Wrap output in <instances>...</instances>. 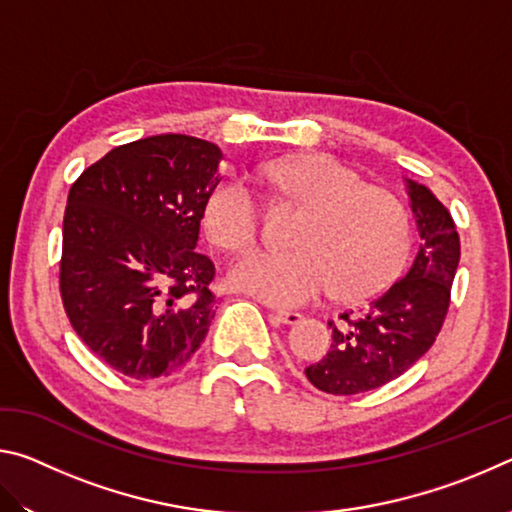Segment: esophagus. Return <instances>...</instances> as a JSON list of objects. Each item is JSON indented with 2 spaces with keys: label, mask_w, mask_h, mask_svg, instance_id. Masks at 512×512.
Wrapping results in <instances>:
<instances>
[{
  "label": "esophagus",
  "mask_w": 512,
  "mask_h": 512,
  "mask_svg": "<svg viewBox=\"0 0 512 512\" xmlns=\"http://www.w3.org/2000/svg\"><path fill=\"white\" fill-rule=\"evenodd\" d=\"M273 318L280 320L282 325H298L302 320V314H298V311H287V309H277L273 311Z\"/></svg>",
  "instance_id": "obj_1"
}]
</instances>
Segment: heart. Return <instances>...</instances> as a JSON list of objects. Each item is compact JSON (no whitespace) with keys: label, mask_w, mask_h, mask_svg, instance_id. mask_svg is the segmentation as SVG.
Instances as JSON below:
<instances>
[{"label":"heart","mask_w":512,"mask_h":512,"mask_svg":"<svg viewBox=\"0 0 512 512\" xmlns=\"http://www.w3.org/2000/svg\"><path fill=\"white\" fill-rule=\"evenodd\" d=\"M266 173L309 214L293 237L296 250L255 248L235 259L230 282L237 289L268 305L300 307L332 289L343 302H361L391 287L413 244L400 198L325 153L273 162ZM203 223L214 244L246 248L262 228L259 196L244 178H223L207 196Z\"/></svg>","instance_id":"obj_1"}]
</instances>
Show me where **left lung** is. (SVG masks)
<instances>
[{
	"label": "left lung",
	"mask_w": 512,
	"mask_h": 512,
	"mask_svg": "<svg viewBox=\"0 0 512 512\" xmlns=\"http://www.w3.org/2000/svg\"><path fill=\"white\" fill-rule=\"evenodd\" d=\"M420 248L402 280L361 311L329 320L332 345L305 368L307 379L329 395H357L404 375L427 352L449 309L461 259V239L447 207L431 189L406 178Z\"/></svg>",
	"instance_id": "obj_1"
}]
</instances>
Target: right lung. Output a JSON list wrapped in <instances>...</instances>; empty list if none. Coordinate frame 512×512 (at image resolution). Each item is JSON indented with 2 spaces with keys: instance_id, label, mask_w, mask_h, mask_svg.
<instances>
[{
  "instance_id": "add662e5",
  "label": "right lung",
  "mask_w": 512,
  "mask_h": 512,
  "mask_svg": "<svg viewBox=\"0 0 512 512\" xmlns=\"http://www.w3.org/2000/svg\"><path fill=\"white\" fill-rule=\"evenodd\" d=\"M223 153L189 135L121 144L69 189L60 296L81 341L133 379L167 377L214 318V264L196 250Z\"/></svg>"
}]
</instances>
